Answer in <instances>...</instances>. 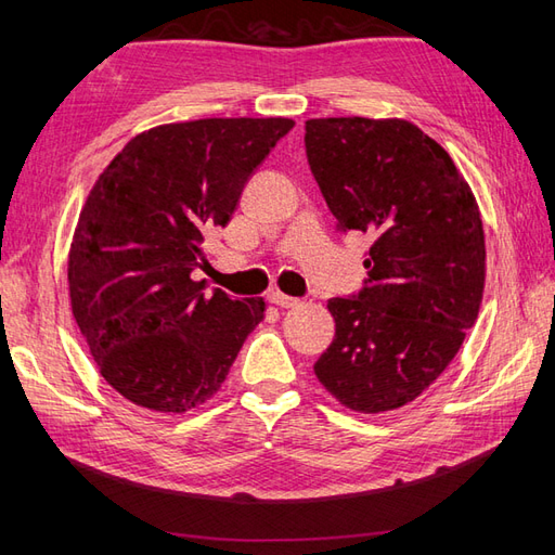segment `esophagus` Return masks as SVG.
I'll list each match as a JSON object with an SVG mask.
<instances>
[{"label": "esophagus", "instance_id": "esophagus-1", "mask_svg": "<svg viewBox=\"0 0 555 555\" xmlns=\"http://www.w3.org/2000/svg\"><path fill=\"white\" fill-rule=\"evenodd\" d=\"M269 302H274L276 308H296V305H300L298 298H291V296H284V293H271L269 296Z\"/></svg>", "mask_w": 555, "mask_h": 555}]
</instances>
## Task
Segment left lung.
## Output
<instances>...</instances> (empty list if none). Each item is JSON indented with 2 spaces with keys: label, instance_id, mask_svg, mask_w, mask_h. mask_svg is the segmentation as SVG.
Masks as SVG:
<instances>
[{
  "label": "left lung",
  "instance_id": "left-lung-1",
  "mask_svg": "<svg viewBox=\"0 0 555 555\" xmlns=\"http://www.w3.org/2000/svg\"><path fill=\"white\" fill-rule=\"evenodd\" d=\"M305 155L336 231L372 235L367 279L328 300L317 379L358 412L415 400L455 358L485 293L479 207L448 152L400 119L305 121Z\"/></svg>",
  "mask_w": 555,
  "mask_h": 555
}]
</instances>
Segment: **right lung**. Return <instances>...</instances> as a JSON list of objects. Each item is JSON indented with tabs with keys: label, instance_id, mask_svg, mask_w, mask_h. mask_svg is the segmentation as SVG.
<instances>
[{
	"label": "right lung",
	"instance_id": "add662e5",
	"mask_svg": "<svg viewBox=\"0 0 555 555\" xmlns=\"http://www.w3.org/2000/svg\"><path fill=\"white\" fill-rule=\"evenodd\" d=\"M296 126L199 119L135 135L98 179L68 253L80 334L112 388L135 405L185 412L215 396L262 298L205 293L207 238L245 183Z\"/></svg>",
	"mask_w": 555,
	"mask_h": 555
}]
</instances>
